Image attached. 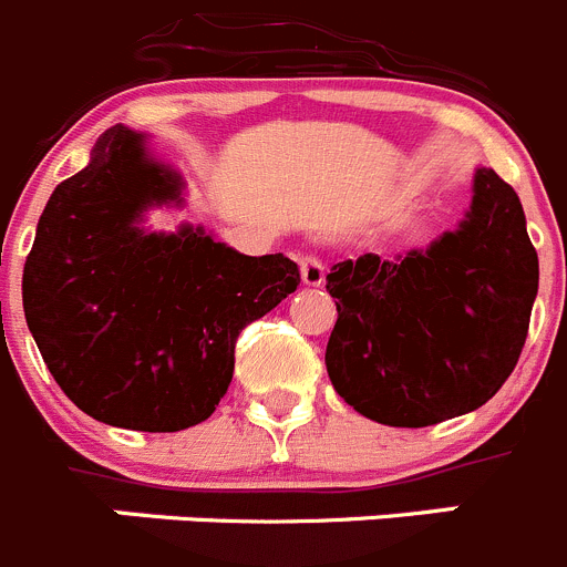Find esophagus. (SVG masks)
<instances>
[{
    "instance_id": "esophagus-1",
    "label": "esophagus",
    "mask_w": 567,
    "mask_h": 567,
    "mask_svg": "<svg viewBox=\"0 0 567 567\" xmlns=\"http://www.w3.org/2000/svg\"><path fill=\"white\" fill-rule=\"evenodd\" d=\"M299 271H301V282L308 285V288H319V285H324V262H321L316 254H299Z\"/></svg>"
}]
</instances>
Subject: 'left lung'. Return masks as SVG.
<instances>
[{"instance_id": "8db88e82", "label": "left lung", "mask_w": 567, "mask_h": 567, "mask_svg": "<svg viewBox=\"0 0 567 567\" xmlns=\"http://www.w3.org/2000/svg\"><path fill=\"white\" fill-rule=\"evenodd\" d=\"M537 282L520 198L478 167L456 231L394 259L363 254L332 266L327 374L380 425L425 427L481 409L520 358Z\"/></svg>"}]
</instances>
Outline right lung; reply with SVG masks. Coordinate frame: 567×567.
I'll return each mask as SVG.
<instances>
[{"label":"right lung","mask_w":567,"mask_h":567,"mask_svg":"<svg viewBox=\"0 0 567 567\" xmlns=\"http://www.w3.org/2000/svg\"><path fill=\"white\" fill-rule=\"evenodd\" d=\"M182 189L145 134L114 125L52 189L24 262L21 301L41 358L105 425L173 433L212 416L243 327L299 285L285 254L246 257L204 226L142 229L151 206H182Z\"/></svg>","instance_id":"right-lung-1"}]
</instances>
